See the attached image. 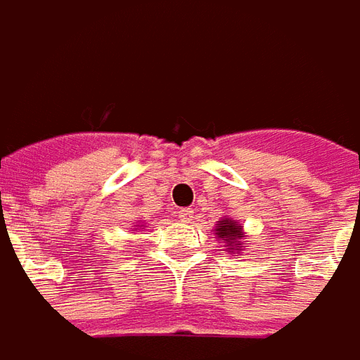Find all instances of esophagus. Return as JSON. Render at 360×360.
Here are the masks:
<instances>
[{
    "instance_id": "obj_1",
    "label": "esophagus",
    "mask_w": 360,
    "mask_h": 360,
    "mask_svg": "<svg viewBox=\"0 0 360 360\" xmlns=\"http://www.w3.org/2000/svg\"><path fill=\"white\" fill-rule=\"evenodd\" d=\"M193 213H195L193 209H181V211H179V221H183V223H191L193 217H195Z\"/></svg>"
}]
</instances>
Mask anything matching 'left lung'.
I'll use <instances>...</instances> for the list:
<instances>
[{
  "label": "left lung",
  "instance_id": "8db88e82",
  "mask_svg": "<svg viewBox=\"0 0 360 360\" xmlns=\"http://www.w3.org/2000/svg\"><path fill=\"white\" fill-rule=\"evenodd\" d=\"M215 235H217V239L221 243H225V247H229V251L233 249H237V247H241L243 243L241 239L245 237V233H243V227L239 223H235L233 219H221L217 221V229H215ZM237 251H241V249H237Z\"/></svg>",
  "mask_w": 360,
  "mask_h": 360
}]
</instances>
